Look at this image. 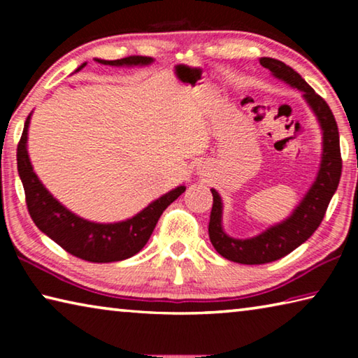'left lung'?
Wrapping results in <instances>:
<instances>
[{
    "instance_id": "obj_1",
    "label": "left lung",
    "mask_w": 358,
    "mask_h": 358,
    "mask_svg": "<svg viewBox=\"0 0 358 358\" xmlns=\"http://www.w3.org/2000/svg\"><path fill=\"white\" fill-rule=\"evenodd\" d=\"M259 62L264 68L273 72L278 78H281V80L303 92V96H305L308 104L311 106L313 112L316 113L320 128L324 131V151L322 164H320L317 178L301 203L294 211V215L289 220L278 224V226L270 227L266 232L254 238L235 240L224 234L221 227V197L215 189H211V194H213V207H211L208 222L211 245L215 246V250L222 257L232 260V262L246 265L273 262V260L287 256L295 248L305 243L316 232L320 222H322L333 194H335L339 185L343 169L338 124L325 99L320 98L310 85L303 80L299 72L294 71L290 66L284 64L280 59L260 58Z\"/></svg>"
}]
</instances>
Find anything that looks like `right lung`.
Masks as SVG:
<instances>
[{"instance_id": "obj_1", "label": "right lung", "mask_w": 358, "mask_h": 358, "mask_svg": "<svg viewBox=\"0 0 358 358\" xmlns=\"http://www.w3.org/2000/svg\"><path fill=\"white\" fill-rule=\"evenodd\" d=\"M101 64L108 66H137L153 62L150 57L131 55L121 59H96ZM83 63L77 71L85 68ZM29 117L25 121L20 142L17 145V169L25 189L27 208L33 222L50 237L66 252L72 254L88 262H117L137 254L147 245L151 234L156 227L162 211L171 205L175 199L185 192V186L167 192L150 203L141 213L128 221L115 224H96L85 221L82 217L71 213L57 199L48 192L41 183L38 175L33 172L27 151Z\"/></svg>"}]
</instances>
